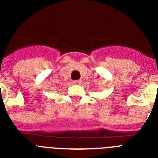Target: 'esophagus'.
<instances>
[{"mask_svg": "<svg viewBox=\"0 0 158 158\" xmlns=\"http://www.w3.org/2000/svg\"><path fill=\"white\" fill-rule=\"evenodd\" d=\"M73 83H74V84H81L82 80H76V81H74Z\"/></svg>", "mask_w": 158, "mask_h": 158, "instance_id": "esophagus-1", "label": "esophagus"}]
</instances>
